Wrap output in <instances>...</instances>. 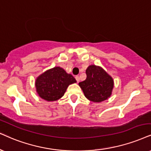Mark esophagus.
<instances>
[{"instance_id": "34e87169", "label": "esophagus", "mask_w": 151, "mask_h": 151, "mask_svg": "<svg viewBox=\"0 0 151 151\" xmlns=\"http://www.w3.org/2000/svg\"><path fill=\"white\" fill-rule=\"evenodd\" d=\"M75 79H76V80H77V83H78V82L79 81V76H76Z\"/></svg>"}]
</instances>
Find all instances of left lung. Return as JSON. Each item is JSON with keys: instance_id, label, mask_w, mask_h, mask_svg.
<instances>
[{"instance_id": "obj_1", "label": "left lung", "mask_w": 151, "mask_h": 151, "mask_svg": "<svg viewBox=\"0 0 151 151\" xmlns=\"http://www.w3.org/2000/svg\"><path fill=\"white\" fill-rule=\"evenodd\" d=\"M86 74V79L79 83L86 98L94 102L109 98L114 88L113 79L102 68L94 65L87 68Z\"/></svg>"}]
</instances>
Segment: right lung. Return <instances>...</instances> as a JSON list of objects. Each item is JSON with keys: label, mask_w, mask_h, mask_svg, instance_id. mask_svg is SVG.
<instances>
[{"label": "right lung", "mask_w": 151, "mask_h": 151, "mask_svg": "<svg viewBox=\"0 0 151 151\" xmlns=\"http://www.w3.org/2000/svg\"><path fill=\"white\" fill-rule=\"evenodd\" d=\"M76 82L73 76L60 67H55L37 78L35 87L39 96L50 102L62 98L68 86Z\"/></svg>", "instance_id": "add662e5"}]
</instances>
